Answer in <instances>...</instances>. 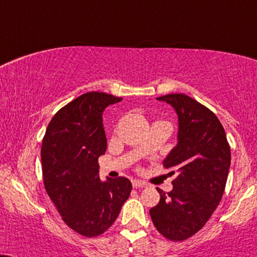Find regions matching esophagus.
I'll list each match as a JSON object with an SVG mask.
<instances>
[{
    "instance_id": "34e87169",
    "label": "esophagus",
    "mask_w": 257,
    "mask_h": 257,
    "mask_svg": "<svg viewBox=\"0 0 257 257\" xmlns=\"http://www.w3.org/2000/svg\"><path fill=\"white\" fill-rule=\"evenodd\" d=\"M133 186L135 188H144V187H147V184L141 180H133Z\"/></svg>"
}]
</instances>
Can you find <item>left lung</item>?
<instances>
[{
    "instance_id": "8db88e82",
    "label": "left lung",
    "mask_w": 257,
    "mask_h": 257,
    "mask_svg": "<svg viewBox=\"0 0 257 257\" xmlns=\"http://www.w3.org/2000/svg\"><path fill=\"white\" fill-rule=\"evenodd\" d=\"M178 115V142L164 160L177 178L173 190L160 193L149 210L155 228L171 241H184L205 225L222 199L231 153L219 119L184 93L158 97ZM172 171V174H174Z\"/></svg>"
}]
</instances>
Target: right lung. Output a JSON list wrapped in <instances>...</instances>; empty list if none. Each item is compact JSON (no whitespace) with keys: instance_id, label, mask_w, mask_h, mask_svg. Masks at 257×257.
Masks as SVG:
<instances>
[{"instance_id":"right-lung-1","label":"right lung","mask_w":257,"mask_h":257,"mask_svg":"<svg viewBox=\"0 0 257 257\" xmlns=\"http://www.w3.org/2000/svg\"><path fill=\"white\" fill-rule=\"evenodd\" d=\"M121 100L104 92L84 93L53 116L42 140L47 194L64 222L85 237L106 231L132 192L124 177L99 179L98 158L106 151L103 111Z\"/></svg>"}]
</instances>
